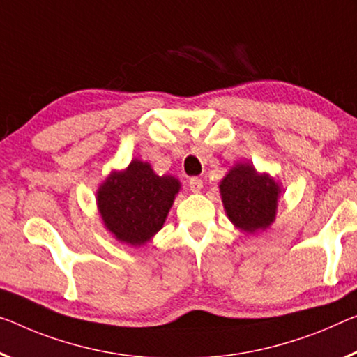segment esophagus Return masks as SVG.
<instances>
[{
  "label": "esophagus",
  "mask_w": 357,
  "mask_h": 357,
  "mask_svg": "<svg viewBox=\"0 0 357 357\" xmlns=\"http://www.w3.org/2000/svg\"><path fill=\"white\" fill-rule=\"evenodd\" d=\"M188 185H190V190L196 193V191H201V188H202V180L199 177H191L188 180Z\"/></svg>",
  "instance_id": "34e87169"
}]
</instances>
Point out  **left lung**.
<instances>
[{"mask_svg": "<svg viewBox=\"0 0 357 357\" xmlns=\"http://www.w3.org/2000/svg\"><path fill=\"white\" fill-rule=\"evenodd\" d=\"M281 186L268 174H259L249 162L236 164L220 182L227 215L241 231L254 234L276 218Z\"/></svg>", "mask_w": 357, "mask_h": 357, "instance_id": "left-lung-1", "label": "left lung"}]
</instances>
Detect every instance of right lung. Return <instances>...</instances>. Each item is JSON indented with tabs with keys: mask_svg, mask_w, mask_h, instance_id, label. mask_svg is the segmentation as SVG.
<instances>
[{
	"mask_svg": "<svg viewBox=\"0 0 357 357\" xmlns=\"http://www.w3.org/2000/svg\"><path fill=\"white\" fill-rule=\"evenodd\" d=\"M178 190L177 178L156 175L150 164L134 160L98 186V212L114 238L137 248L162 228Z\"/></svg>",
	"mask_w": 357,
	"mask_h": 357,
	"instance_id": "obj_1",
	"label": "right lung"
}]
</instances>
